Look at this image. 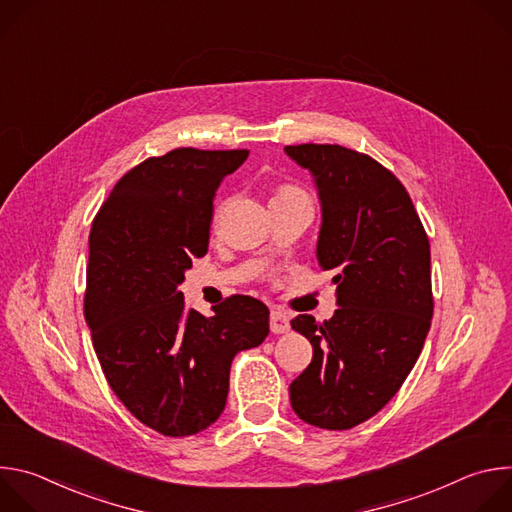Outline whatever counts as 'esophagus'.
<instances>
[{
    "label": "esophagus",
    "instance_id": "1",
    "mask_svg": "<svg viewBox=\"0 0 512 512\" xmlns=\"http://www.w3.org/2000/svg\"><path fill=\"white\" fill-rule=\"evenodd\" d=\"M269 326H271L273 334H285V332H289V316L279 310H273L269 316Z\"/></svg>",
    "mask_w": 512,
    "mask_h": 512
}]
</instances>
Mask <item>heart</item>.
I'll use <instances>...</instances> for the list:
<instances>
[{
	"instance_id": "heart-1",
	"label": "heart",
	"mask_w": 512,
	"mask_h": 512,
	"mask_svg": "<svg viewBox=\"0 0 512 512\" xmlns=\"http://www.w3.org/2000/svg\"><path fill=\"white\" fill-rule=\"evenodd\" d=\"M289 196H302V192L294 186H281L275 194V198H289Z\"/></svg>"
}]
</instances>
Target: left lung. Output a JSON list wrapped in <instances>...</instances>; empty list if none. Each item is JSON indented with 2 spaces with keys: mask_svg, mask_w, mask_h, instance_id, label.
Segmentation results:
<instances>
[{
  "mask_svg": "<svg viewBox=\"0 0 512 512\" xmlns=\"http://www.w3.org/2000/svg\"><path fill=\"white\" fill-rule=\"evenodd\" d=\"M285 154L314 176L316 257L336 273L338 304L322 324L291 320L314 356L289 401L310 425L350 429L395 397L421 354L433 316L429 241L405 186L371 156L330 143L287 145Z\"/></svg>",
  "mask_w": 512,
  "mask_h": 512,
  "instance_id": "8db88e82",
  "label": "left lung"
}]
</instances>
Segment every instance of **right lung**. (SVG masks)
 I'll return each mask as SVG.
<instances>
[{"label":"right lung","instance_id":"1","mask_svg":"<svg viewBox=\"0 0 512 512\" xmlns=\"http://www.w3.org/2000/svg\"><path fill=\"white\" fill-rule=\"evenodd\" d=\"M247 150H172L129 170L89 235L85 318L119 401L168 437L194 435L221 417L231 362L269 334V310L231 296L212 316L186 310L178 285L204 257L212 200Z\"/></svg>","mask_w":512,"mask_h":512}]
</instances>
